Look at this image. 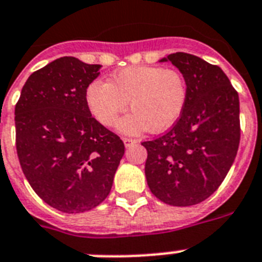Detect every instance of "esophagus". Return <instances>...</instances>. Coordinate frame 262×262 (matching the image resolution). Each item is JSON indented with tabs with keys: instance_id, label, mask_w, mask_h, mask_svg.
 I'll return each mask as SVG.
<instances>
[{
	"instance_id": "1",
	"label": "esophagus",
	"mask_w": 262,
	"mask_h": 262,
	"mask_svg": "<svg viewBox=\"0 0 262 262\" xmlns=\"http://www.w3.org/2000/svg\"><path fill=\"white\" fill-rule=\"evenodd\" d=\"M136 142H137V140H135V138H124L125 146H130L133 145V144H136Z\"/></svg>"
}]
</instances>
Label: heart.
Returning <instances> with one entry per match:
<instances>
[{"instance_id":"heart-1","label":"heart","mask_w":262,"mask_h":262,"mask_svg":"<svg viewBox=\"0 0 262 262\" xmlns=\"http://www.w3.org/2000/svg\"><path fill=\"white\" fill-rule=\"evenodd\" d=\"M129 102L135 112L121 122V130L129 135L146 129L155 133L167 130L186 106L184 76L161 66H130L116 72L109 83L94 80L86 89L89 110L107 127L118 124Z\"/></svg>"}]
</instances>
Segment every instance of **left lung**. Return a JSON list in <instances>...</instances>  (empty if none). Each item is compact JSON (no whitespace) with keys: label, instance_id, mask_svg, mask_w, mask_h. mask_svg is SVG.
<instances>
[{"label":"left lung","instance_id":"8db88e82","mask_svg":"<svg viewBox=\"0 0 262 262\" xmlns=\"http://www.w3.org/2000/svg\"><path fill=\"white\" fill-rule=\"evenodd\" d=\"M171 61L187 83V102L176 124L144 141L149 190L167 205L201 203L218 190L237 156L239 99L226 74L195 55L176 52Z\"/></svg>","mask_w":262,"mask_h":262}]
</instances>
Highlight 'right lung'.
<instances>
[{"instance_id": "add662e5", "label": "right lung", "mask_w": 262, "mask_h": 262, "mask_svg": "<svg viewBox=\"0 0 262 262\" xmlns=\"http://www.w3.org/2000/svg\"><path fill=\"white\" fill-rule=\"evenodd\" d=\"M99 69L72 56L51 61L28 78L14 109L25 178L47 205L69 214L105 201L125 153L122 140L86 103V89Z\"/></svg>"}]
</instances>
